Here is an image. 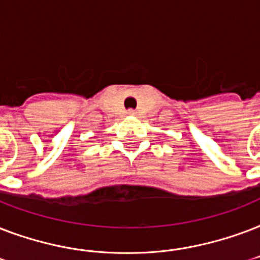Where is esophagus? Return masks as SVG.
Masks as SVG:
<instances>
[{"label": "esophagus", "instance_id": "obj_1", "mask_svg": "<svg viewBox=\"0 0 260 260\" xmlns=\"http://www.w3.org/2000/svg\"><path fill=\"white\" fill-rule=\"evenodd\" d=\"M127 114L128 115H136V110H128Z\"/></svg>", "mask_w": 260, "mask_h": 260}]
</instances>
